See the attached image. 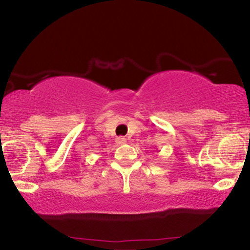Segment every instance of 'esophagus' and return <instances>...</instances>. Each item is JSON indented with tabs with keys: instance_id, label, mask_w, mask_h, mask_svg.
I'll use <instances>...</instances> for the list:
<instances>
[{
	"instance_id": "esophagus-1",
	"label": "esophagus",
	"mask_w": 250,
	"mask_h": 250,
	"mask_svg": "<svg viewBox=\"0 0 250 250\" xmlns=\"http://www.w3.org/2000/svg\"><path fill=\"white\" fill-rule=\"evenodd\" d=\"M115 142H116V145L121 146V145H125V143L127 142V140H125V137L120 136V137H117V139L115 140Z\"/></svg>"
}]
</instances>
